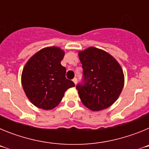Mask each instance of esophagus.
Listing matches in <instances>:
<instances>
[{
    "mask_svg": "<svg viewBox=\"0 0 149 149\" xmlns=\"http://www.w3.org/2000/svg\"><path fill=\"white\" fill-rule=\"evenodd\" d=\"M73 82L74 83V84H76L77 83V78H74L73 79Z\"/></svg>",
    "mask_w": 149,
    "mask_h": 149,
    "instance_id": "1",
    "label": "esophagus"
}]
</instances>
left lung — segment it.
<instances>
[{"label": "left lung", "mask_w": 149, "mask_h": 149, "mask_svg": "<svg viewBox=\"0 0 149 149\" xmlns=\"http://www.w3.org/2000/svg\"><path fill=\"white\" fill-rule=\"evenodd\" d=\"M78 54L84 74L83 84H77L76 89L82 103L93 111L107 108L116 101L123 89L122 67L110 54L94 47Z\"/></svg>", "instance_id": "left-lung-1"}]
</instances>
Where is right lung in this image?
Here are the masks:
<instances>
[{"label": "right lung", "instance_id": "1", "mask_svg": "<svg viewBox=\"0 0 149 149\" xmlns=\"http://www.w3.org/2000/svg\"><path fill=\"white\" fill-rule=\"evenodd\" d=\"M65 52L58 47L39 51L27 61L22 74V84L30 102L42 110H52L60 104L68 89L75 86L65 77L60 64Z\"/></svg>", "mask_w": 149, "mask_h": 149}]
</instances>
